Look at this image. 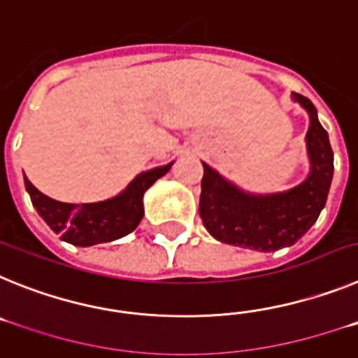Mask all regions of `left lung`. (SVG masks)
I'll list each match as a JSON object with an SVG mask.
<instances>
[{
	"mask_svg": "<svg viewBox=\"0 0 358 358\" xmlns=\"http://www.w3.org/2000/svg\"><path fill=\"white\" fill-rule=\"evenodd\" d=\"M310 116L306 150L310 173L301 185L278 194H249L202 163L199 213L202 224L218 242L271 252L290 248L314 226L327 204L334 177V150L328 132L317 120V109L308 98L292 93Z\"/></svg>",
	"mask_w": 358,
	"mask_h": 358,
	"instance_id": "left-lung-1",
	"label": "left lung"
}]
</instances>
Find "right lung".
Returning a JSON list of instances; mask_svg holds the SVG:
<instances>
[{"label":"right lung","mask_w":358,"mask_h":358,"mask_svg":"<svg viewBox=\"0 0 358 358\" xmlns=\"http://www.w3.org/2000/svg\"><path fill=\"white\" fill-rule=\"evenodd\" d=\"M173 163L141 172L131 185L116 197L90 204H69L55 201L41 194L36 186L24 177V186L30 194L31 204L43 220L61 235L64 242L90 248L96 243L113 242L129 235L143 218V195L154 182L169 172Z\"/></svg>","instance_id":"1"}]
</instances>
